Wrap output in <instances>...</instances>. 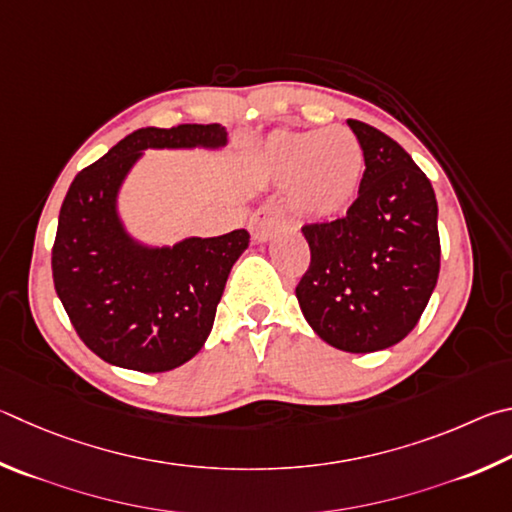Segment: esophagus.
Instances as JSON below:
<instances>
[{
  "label": "esophagus",
  "instance_id": "1",
  "mask_svg": "<svg viewBox=\"0 0 512 512\" xmlns=\"http://www.w3.org/2000/svg\"><path fill=\"white\" fill-rule=\"evenodd\" d=\"M285 222V211L279 202H265L258 206L254 215L249 218V229L254 240L263 242L267 238H272V233L281 227Z\"/></svg>",
  "mask_w": 512,
  "mask_h": 512
}]
</instances>
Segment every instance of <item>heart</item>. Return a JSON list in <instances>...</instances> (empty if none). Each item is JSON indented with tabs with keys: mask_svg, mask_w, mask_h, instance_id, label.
<instances>
[{
	"mask_svg": "<svg viewBox=\"0 0 512 512\" xmlns=\"http://www.w3.org/2000/svg\"><path fill=\"white\" fill-rule=\"evenodd\" d=\"M263 161L274 179L290 182L292 209L312 220L344 213L364 177L362 143L348 128L274 132Z\"/></svg>",
	"mask_w": 512,
	"mask_h": 512,
	"instance_id": "1",
	"label": "heart"
}]
</instances>
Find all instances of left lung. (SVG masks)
Returning a JSON list of instances; mask_svg holds the SVG:
<instances>
[{
  "mask_svg": "<svg viewBox=\"0 0 512 512\" xmlns=\"http://www.w3.org/2000/svg\"><path fill=\"white\" fill-rule=\"evenodd\" d=\"M364 177L346 215L303 224L310 265L297 285L303 317L330 346L373 353L405 339L441 270L432 182L409 152L373 125L348 119Z\"/></svg>",
  "mask_w": 512,
  "mask_h": 512,
  "instance_id": "1",
  "label": "left lung"
}]
</instances>
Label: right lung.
Here are the masks:
<instances>
[{"instance_id":"right-lung-1","label":"right lung","mask_w":512,"mask_h":512,"mask_svg":"<svg viewBox=\"0 0 512 512\" xmlns=\"http://www.w3.org/2000/svg\"><path fill=\"white\" fill-rule=\"evenodd\" d=\"M224 141L227 132L218 123L141 128L71 182L51 249L53 285L78 337L107 364L139 373L173 371L209 337L249 231L143 249L123 233L114 200L141 150L215 148Z\"/></svg>"}]
</instances>
